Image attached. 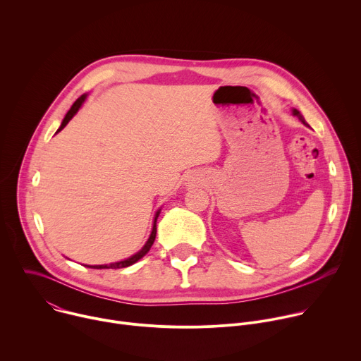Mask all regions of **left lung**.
Here are the masks:
<instances>
[{"label":"left lung","instance_id":"left-lung-1","mask_svg":"<svg viewBox=\"0 0 361 361\" xmlns=\"http://www.w3.org/2000/svg\"><path fill=\"white\" fill-rule=\"evenodd\" d=\"M293 114H294V116H297V117H298V120H300V121H301V123H302V124H305V126H307V123H305V121H304V118H302V116H301V114H300V113H298V111H297V110H293Z\"/></svg>","mask_w":361,"mask_h":361}]
</instances>
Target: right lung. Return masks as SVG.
Segmentation results:
<instances>
[{
	"mask_svg": "<svg viewBox=\"0 0 361 361\" xmlns=\"http://www.w3.org/2000/svg\"><path fill=\"white\" fill-rule=\"evenodd\" d=\"M85 97H87V94H82V95H81V97L74 102L73 107L70 109V111L66 114V117H64V120H63V123H61L60 128L57 130V133H59V131H61V130L68 124V121H70V120L77 114V111H78V110H80V107L82 106V102H84ZM159 216H160V212H157V213H156V217H154L152 231H151L149 238L147 240L145 245H144L138 252H135L134 255H131L130 259L123 260V262H117V263H111V264H104V266H88V267H91V269H123V267H128V266H131V264L137 263L140 259H142V257L149 251V248H151V245H152L154 240H156V234H157V219H159Z\"/></svg>",
	"mask_w": 361,
	"mask_h": 361,
	"instance_id": "obj_1",
	"label": "right lung"
}]
</instances>
